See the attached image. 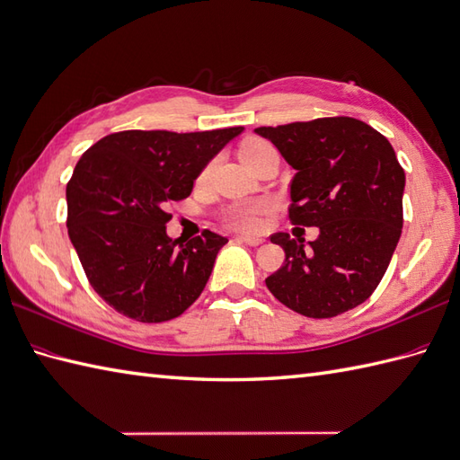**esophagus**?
<instances>
[{"label":"esophagus","mask_w":460,"mask_h":460,"mask_svg":"<svg viewBox=\"0 0 460 460\" xmlns=\"http://www.w3.org/2000/svg\"><path fill=\"white\" fill-rule=\"evenodd\" d=\"M239 241L251 244V247H259V244H262V239L261 237H251V234H239L237 237Z\"/></svg>","instance_id":"esophagus-1"}]
</instances>
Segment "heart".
I'll list each match as a JSON object with an SVG mask.
<instances>
[{
    "label": "heart",
    "instance_id": "heart-1",
    "mask_svg": "<svg viewBox=\"0 0 460 460\" xmlns=\"http://www.w3.org/2000/svg\"><path fill=\"white\" fill-rule=\"evenodd\" d=\"M272 148L269 143L262 141V138H249L244 141L239 148L241 160L244 164H251L252 160L259 158L262 153ZM213 172V163L206 164L204 170L199 172V181H206ZM269 211V204L266 201H243V204H234L226 209L223 213V221L227 226L239 229V231H259L262 226V216Z\"/></svg>",
    "mask_w": 460,
    "mask_h": 460
}]
</instances>
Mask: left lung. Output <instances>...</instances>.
<instances>
[{"instance_id":"obj_1","label":"left lung","mask_w":460,"mask_h":460,"mask_svg":"<svg viewBox=\"0 0 460 460\" xmlns=\"http://www.w3.org/2000/svg\"><path fill=\"white\" fill-rule=\"evenodd\" d=\"M296 170L288 219L319 227L309 249L288 233L272 243L284 264L266 279L279 302L325 319L367 302L396 251L405 174L388 138L355 117L259 127Z\"/></svg>"}]
</instances>
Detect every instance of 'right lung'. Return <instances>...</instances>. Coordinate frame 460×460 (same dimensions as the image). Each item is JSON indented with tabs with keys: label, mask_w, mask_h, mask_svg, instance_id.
Wrapping results in <instances>:
<instances>
[{
	"label": "right lung",
	"mask_w": 460,
	"mask_h": 460,
	"mask_svg": "<svg viewBox=\"0 0 460 460\" xmlns=\"http://www.w3.org/2000/svg\"><path fill=\"white\" fill-rule=\"evenodd\" d=\"M241 131H119L80 156L66 184L68 234L88 282L115 312L160 323L204 292L227 239L209 229L170 239L166 208L191 194L204 166Z\"/></svg>",
	"instance_id": "add662e5"
}]
</instances>
